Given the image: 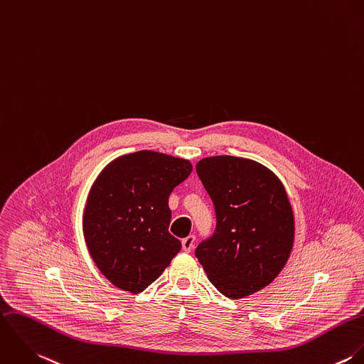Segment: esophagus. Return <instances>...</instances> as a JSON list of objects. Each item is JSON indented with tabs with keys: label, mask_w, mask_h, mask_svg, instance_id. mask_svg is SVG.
Masks as SVG:
<instances>
[{
	"label": "esophagus",
	"mask_w": 364,
	"mask_h": 364,
	"mask_svg": "<svg viewBox=\"0 0 364 364\" xmlns=\"http://www.w3.org/2000/svg\"><path fill=\"white\" fill-rule=\"evenodd\" d=\"M193 244H195V236H193V235L185 237V239L182 240V248H183V251L189 252V251L193 248Z\"/></svg>",
	"instance_id": "esophagus-1"
}]
</instances>
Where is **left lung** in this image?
Returning <instances> with one entry per match:
<instances>
[{"instance_id":"8db88e82","label":"left lung","mask_w":364,"mask_h":364,"mask_svg":"<svg viewBox=\"0 0 364 364\" xmlns=\"http://www.w3.org/2000/svg\"><path fill=\"white\" fill-rule=\"evenodd\" d=\"M196 172L215 205L216 229L195 255L225 296H248L289 258L295 222L285 188L264 165L230 155L203 158Z\"/></svg>"}]
</instances>
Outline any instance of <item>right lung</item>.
<instances>
[{"instance_id":"add662e5","label":"right lung","mask_w":364,"mask_h":364,"mask_svg":"<svg viewBox=\"0 0 364 364\" xmlns=\"http://www.w3.org/2000/svg\"><path fill=\"white\" fill-rule=\"evenodd\" d=\"M192 172L188 159L138 151L112 161L95 181L83 213L89 252L117 288L142 292L182 244L169 232L168 199Z\"/></svg>"}]
</instances>
